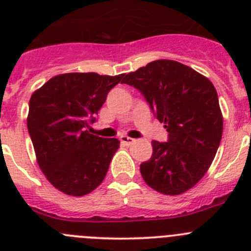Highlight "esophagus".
<instances>
[{
	"instance_id": "esophagus-1",
	"label": "esophagus",
	"mask_w": 251,
	"mask_h": 251,
	"mask_svg": "<svg viewBox=\"0 0 251 251\" xmlns=\"http://www.w3.org/2000/svg\"><path fill=\"white\" fill-rule=\"evenodd\" d=\"M121 142L122 143H123V145H126V146H129V145H132L133 142H134V139L133 138H129V137H127V136H122L121 138Z\"/></svg>"
}]
</instances>
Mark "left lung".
Returning a JSON list of instances; mask_svg holds the SVG:
<instances>
[{
  "label": "left lung",
  "instance_id": "obj_1",
  "mask_svg": "<svg viewBox=\"0 0 251 251\" xmlns=\"http://www.w3.org/2000/svg\"><path fill=\"white\" fill-rule=\"evenodd\" d=\"M122 83L141 92L168 132L167 142L152 141V157L141 163L146 183L165 195L194 187L212 163L223 136L215 86L174 60L152 61L126 75Z\"/></svg>",
  "mask_w": 251,
  "mask_h": 251
}]
</instances>
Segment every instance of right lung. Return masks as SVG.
<instances>
[{
    "label": "right lung",
    "mask_w": 251,
    "mask_h": 251,
    "mask_svg": "<svg viewBox=\"0 0 251 251\" xmlns=\"http://www.w3.org/2000/svg\"><path fill=\"white\" fill-rule=\"evenodd\" d=\"M123 76L68 73L31 95L27 129L37 162L64 194L84 196L103 182L119 141L90 134L88 128Z\"/></svg>",
    "instance_id": "1"
}]
</instances>
